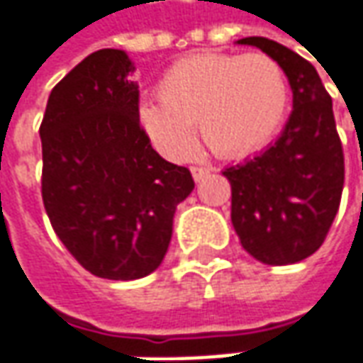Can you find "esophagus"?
Here are the masks:
<instances>
[{"mask_svg": "<svg viewBox=\"0 0 363 363\" xmlns=\"http://www.w3.org/2000/svg\"><path fill=\"white\" fill-rule=\"evenodd\" d=\"M191 172H193V179H194V181H196V182L203 181V179H205L206 174H208V170L203 169V167H193V169H191Z\"/></svg>", "mask_w": 363, "mask_h": 363, "instance_id": "esophagus-1", "label": "esophagus"}]
</instances>
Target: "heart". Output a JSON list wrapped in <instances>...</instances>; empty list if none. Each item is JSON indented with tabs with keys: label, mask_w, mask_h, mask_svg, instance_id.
<instances>
[{
	"label": "heart",
	"mask_w": 363,
	"mask_h": 363,
	"mask_svg": "<svg viewBox=\"0 0 363 363\" xmlns=\"http://www.w3.org/2000/svg\"><path fill=\"white\" fill-rule=\"evenodd\" d=\"M289 82L267 54H193L160 78V94L138 100V120L169 157L194 148V122L219 157H241L267 144L285 120Z\"/></svg>",
	"instance_id": "1"
}]
</instances>
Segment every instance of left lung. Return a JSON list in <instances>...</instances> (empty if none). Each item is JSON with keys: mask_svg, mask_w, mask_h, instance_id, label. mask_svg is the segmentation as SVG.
<instances>
[{"mask_svg": "<svg viewBox=\"0 0 363 363\" xmlns=\"http://www.w3.org/2000/svg\"><path fill=\"white\" fill-rule=\"evenodd\" d=\"M281 64L294 110L261 155L223 170L231 182V220L243 249L265 265L303 261L325 241L344 189V150L331 96L318 69L267 38H243Z\"/></svg>", "mask_w": 363, "mask_h": 363, "instance_id": "1", "label": "left lung"}]
</instances>
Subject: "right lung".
<instances>
[{"instance_id":"right-lung-1","label":"right lung","mask_w":363,"mask_h":363,"mask_svg":"<svg viewBox=\"0 0 363 363\" xmlns=\"http://www.w3.org/2000/svg\"><path fill=\"white\" fill-rule=\"evenodd\" d=\"M134 64L98 50L57 82L42 138V199L74 259L96 277L130 281L167 255L191 170L158 155L138 120Z\"/></svg>"}]
</instances>
